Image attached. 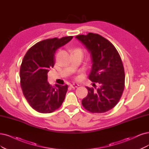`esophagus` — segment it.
I'll return each mask as SVG.
<instances>
[{"instance_id": "esophagus-1", "label": "esophagus", "mask_w": 149, "mask_h": 149, "mask_svg": "<svg viewBox=\"0 0 149 149\" xmlns=\"http://www.w3.org/2000/svg\"><path fill=\"white\" fill-rule=\"evenodd\" d=\"M79 85L78 84H70V86L71 88H75L78 87Z\"/></svg>"}]
</instances>
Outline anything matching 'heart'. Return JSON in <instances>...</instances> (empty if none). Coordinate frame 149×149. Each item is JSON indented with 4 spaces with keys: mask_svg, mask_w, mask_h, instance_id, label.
I'll use <instances>...</instances> for the list:
<instances>
[{
    "mask_svg": "<svg viewBox=\"0 0 149 149\" xmlns=\"http://www.w3.org/2000/svg\"><path fill=\"white\" fill-rule=\"evenodd\" d=\"M74 52H79V53H80L82 54V50H81V49H80V48H76V49H74Z\"/></svg>",
    "mask_w": 149,
    "mask_h": 149,
    "instance_id": "obj_1",
    "label": "heart"
}]
</instances>
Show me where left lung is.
I'll return each mask as SVG.
<instances>
[{"label": "left lung", "instance_id": "1", "mask_svg": "<svg viewBox=\"0 0 149 149\" xmlns=\"http://www.w3.org/2000/svg\"><path fill=\"white\" fill-rule=\"evenodd\" d=\"M90 53L92 69L89 79L94 88L86 86L88 95L81 101L91 113H104L113 108L120 101L125 88V70L117 49L106 38L90 32L75 37ZM95 83L100 86L96 88Z\"/></svg>", "mask_w": 149, "mask_h": 149}]
</instances>
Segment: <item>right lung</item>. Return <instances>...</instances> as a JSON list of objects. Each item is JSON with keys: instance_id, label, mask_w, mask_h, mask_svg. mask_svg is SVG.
Returning <instances> with one entry per match:
<instances>
[{"instance_id": "add662e5", "label": "right lung", "mask_w": 149, "mask_h": 149, "mask_svg": "<svg viewBox=\"0 0 149 149\" xmlns=\"http://www.w3.org/2000/svg\"><path fill=\"white\" fill-rule=\"evenodd\" d=\"M72 38L55 37L40 41L29 49L23 59L19 72L21 87L29 105L38 112L52 113L64 100L68 85L51 86L47 81V74L54 65L57 49Z\"/></svg>"}]
</instances>
